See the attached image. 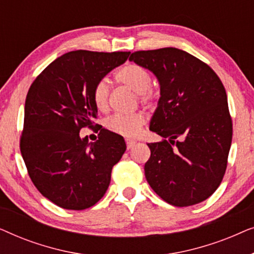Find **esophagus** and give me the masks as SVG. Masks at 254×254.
Here are the masks:
<instances>
[{
  "label": "esophagus",
  "mask_w": 254,
  "mask_h": 254,
  "mask_svg": "<svg viewBox=\"0 0 254 254\" xmlns=\"http://www.w3.org/2000/svg\"><path fill=\"white\" fill-rule=\"evenodd\" d=\"M136 144V142H135L134 140H126V145H127V149L129 150V149L134 148V145Z\"/></svg>",
  "instance_id": "34e87169"
}]
</instances>
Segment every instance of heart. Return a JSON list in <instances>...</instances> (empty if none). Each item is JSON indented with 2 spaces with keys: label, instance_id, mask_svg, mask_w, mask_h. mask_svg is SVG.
<instances>
[{
  "label": "heart",
  "instance_id": "b5f03b06",
  "mask_svg": "<svg viewBox=\"0 0 254 254\" xmlns=\"http://www.w3.org/2000/svg\"><path fill=\"white\" fill-rule=\"evenodd\" d=\"M114 78L120 84L126 85L137 93L138 99L144 105H149L156 98L155 90L150 86L151 76L144 67L136 64H127L116 72ZM92 100L96 109L100 112H106L110 106V89L106 82L100 81L93 86ZM145 124V118L142 113L129 116L116 114L105 121L109 130L125 137H134L140 134Z\"/></svg>",
  "mask_w": 254,
  "mask_h": 254
}]
</instances>
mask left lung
<instances>
[{
    "label": "left lung",
    "instance_id": "obj_1",
    "mask_svg": "<svg viewBox=\"0 0 254 254\" xmlns=\"http://www.w3.org/2000/svg\"><path fill=\"white\" fill-rule=\"evenodd\" d=\"M129 60L154 72L161 85L150 130L163 140L148 143L147 182L172 206L202 202L223 179L232 140L220 77L203 61L175 47L137 51Z\"/></svg>",
    "mask_w": 254,
    "mask_h": 254
}]
</instances>
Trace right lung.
<instances>
[{
	"label": "right lung",
	"instance_id": "obj_1",
	"mask_svg": "<svg viewBox=\"0 0 254 254\" xmlns=\"http://www.w3.org/2000/svg\"><path fill=\"white\" fill-rule=\"evenodd\" d=\"M130 52L72 51L47 65L31 84L25 100L19 147L37 190L57 206L92 207L109 189L112 168L123 157V136L102 128L98 140L81 138L93 128L92 89Z\"/></svg>",
	"mask_w": 254,
	"mask_h": 254
}]
</instances>
